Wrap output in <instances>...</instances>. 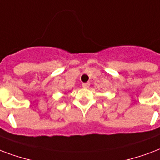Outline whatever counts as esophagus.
<instances>
[{
  "mask_svg": "<svg viewBox=\"0 0 160 160\" xmlns=\"http://www.w3.org/2000/svg\"><path fill=\"white\" fill-rule=\"evenodd\" d=\"M82 86L84 88H89V86H90V83L86 82V83H83Z\"/></svg>",
  "mask_w": 160,
  "mask_h": 160,
  "instance_id": "esophagus-1",
  "label": "esophagus"
}]
</instances>
